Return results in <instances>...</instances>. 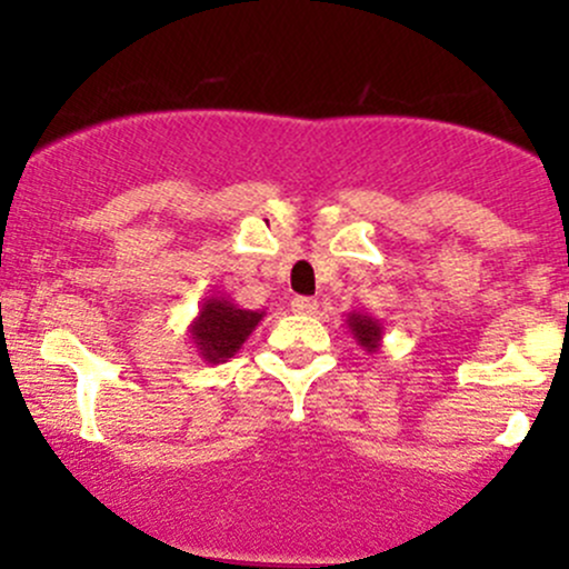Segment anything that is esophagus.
Returning <instances> with one entry per match:
<instances>
[{
  "instance_id": "obj_1",
  "label": "esophagus",
  "mask_w": 569,
  "mask_h": 569,
  "mask_svg": "<svg viewBox=\"0 0 569 569\" xmlns=\"http://www.w3.org/2000/svg\"><path fill=\"white\" fill-rule=\"evenodd\" d=\"M291 310L299 312V316H312V312L318 310V302L312 297H293Z\"/></svg>"
}]
</instances>
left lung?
<instances>
[{
	"instance_id": "left-lung-1",
	"label": "left lung",
	"mask_w": 569,
	"mask_h": 569,
	"mask_svg": "<svg viewBox=\"0 0 569 569\" xmlns=\"http://www.w3.org/2000/svg\"><path fill=\"white\" fill-rule=\"evenodd\" d=\"M348 329L352 339L367 352H377L382 348V323L377 318L363 316V312H348Z\"/></svg>"
}]
</instances>
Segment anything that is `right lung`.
Returning <instances> with one entry per match:
<instances>
[{"mask_svg": "<svg viewBox=\"0 0 569 569\" xmlns=\"http://www.w3.org/2000/svg\"><path fill=\"white\" fill-rule=\"evenodd\" d=\"M262 318L264 310H246L227 297H208L189 323V342L206 363H224L243 348Z\"/></svg>", "mask_w": 569, "mask_h": 569, "instance_id": "1", "label": "right lung"}]
</instances>
